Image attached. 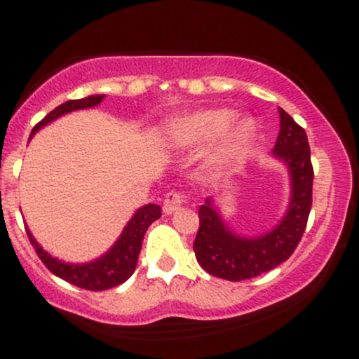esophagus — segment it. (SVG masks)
I'll list each match as a JSON object with an SVG mask.
<instances>
[{"label": "esophagus", "instance_id": "obj_1", "mask_svg": "<svg viewBox=\"0 0 359 359\" xmlns=\"http://www.w3.org/2000/svg\"><path fill=\"white\" fill-rule=\"evenodd\" d=\"M187 194L184 192H179V191H170L167 192L165 199H163V211L167 214H172L177 209L180 208V205H184L187 203Z\"/></svg>", "mask_w": 359, "mask_h": 359}]
</instances>
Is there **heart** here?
<instances>
[{
	"instance_id": "heart-1",
	"label": "heart",
	"mask_w": 359,
	"mask_h": 359,
	"mask_svg": "<svg viewBox=\"0 0 359 359\" xmlns=\"http://www.w3.org/2000/svg\"><path fill=\"white\" fill-rule=\"evenodd\" d=\"M234 119L236 113L228 108L196 111L172 123L168 126V138L179 147H199L217 140L214 162L231 165L245 155L257 133L251 119Z\"/></svg>"
}]
</instances>
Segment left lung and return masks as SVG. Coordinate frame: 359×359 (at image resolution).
<instances>
[{"mask_svg":"<svg viewBox=\"0 0 359 359\" xmlns=\"http://www.w3.org/2000/svg\"><path fill=\"white\" fill-rule=\"evenodd\" d=\"M278 113L280 133L273 154L290 170V208L273 231L246 240L229 231L212 209L211 199H205V204L199 208L201 224L194 240V253L199 265L214 277L240 282L273 270L290 258L306 231L314 182L311 148L304 128L283 109H278Z\"/></svg>","mask_w":359,"mask_h":359,"instance_id":"obj_1","label":"left lung"}]
</instances>
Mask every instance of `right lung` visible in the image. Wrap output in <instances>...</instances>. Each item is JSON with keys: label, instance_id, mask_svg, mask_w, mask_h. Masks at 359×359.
I'll return each mask as SVG.
<instances>
[{"label": "right lung", "instance_id": "1", "mask_svg": "<svg viewBox=\"0 0 359 359\" xmlns=\"http://www.w3.org/2000/svg\"><path fill=\"white\" fill-rule=\"evenodd\" d=\"M101 101L102 96H89L84 97V100H71L64 102V104L57 106L55 109L50 111L42 121L36 123L34 130H32V135H34L36 130H40L43 125L50 123L52 119L59 118L62 114L69 113V111L93 108V106L100 104ZM160 216H162L160 205H143V208L138 209L137 214L131 217V221L128 222V226L121 236H119L116 245H114L104 257L96 259V262L86 263V265H69V263H62L59 259L52 258L47 251L40 248V245L34 240V236H32L28 229L27 234L32 246L35 248V253L39 255V258L42 259L43 265L47 266L53 275L65 280V282L72 283V285L86 288V290L101 292L126 282V280L133 275L135 269H137L140 250H142L143 236H145L148 226L158 219Z\"/></svg>", "mask_w": 359, "mask_h": 359}]
</instances>
